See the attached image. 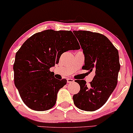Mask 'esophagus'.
<instances>
[{"label": "esophagus", "instance_id": "34e87169", "mask_svg": "<svg viewBox=\"0 0 133 133\" xmlns=\"http://www.w3.org/2000/svg\"><path fill=\"white\" fill-rule=\"evenodd\" d=\"M67 81H68V83H72V82H74V80L71 78H68L67 79Z\"/></svg>", "mask_w": 133, "mask_h": 133}]
</instances>
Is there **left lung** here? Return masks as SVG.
<instances>
[{
	"mask_svg": "<svg viewBox=\"0 0 133 133\" xmlns=\"http://www.w3.org/2000/svg\"><path fill=\"white\" fill-rule=\"evenodd\" d=\"M83 49L82 69L95 71L89 86L84 80L77 81L80 91L73 96L75 106L86 111L99 109L106 103L117 83L120 69L118 51L106 36L88 30H74Z\"/></svg>",
	"mask_w": 133,
	"mask_h": 133,
	"instance_id": "obj_1",
	"label": "left lung"
}]
</instances>
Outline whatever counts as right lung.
I'll return each instance as SVG.
<instances>
[{
    "label": "right lung",
    "instance_id": "obj_1",
    "mask_svg": "<svg viewBox=\"0 0 133 133\" xmlns=\"http://www.w3.org/2000/svg\"><path fill=\"white\" fill-rule=\"evenodd\" d=\"M80 45L71 30L47 29L34 34L16 52L14 84L24 104L43 111L56 104L59 90L67 80H58L50 68L59 63L61 54Z\"/></svg>",
    "mask_w": 133,
    "mask_h": 133
}]
</instances>
